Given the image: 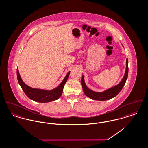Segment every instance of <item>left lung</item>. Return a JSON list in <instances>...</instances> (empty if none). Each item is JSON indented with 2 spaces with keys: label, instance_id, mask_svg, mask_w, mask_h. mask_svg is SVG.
Segmentation results:
<instances>
[{
  "label": "left lung",
  "instance_id": "8db88e82",
  "mask_svg": "<svg viewBox=\"0 0 148 148\" xmlns=\"http://www.w3.org/2000/svg\"><path fill=\"white\" fill-rule=\"evenodd\" d=\"M128 75V60L127 58L126 60V70L124 76L120 82L119 84L113 86L112 88L106 90L103 92H95L89 89L85 84L84 79V76L83 75L81 80V84L83 87V89L86 96L93 100H106L112 99L116 96L123 89V86L125 84Z\"/></svg>",
  "mask_w": 148,
  "mask_h": 148
}]
</instances>
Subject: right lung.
<instances>
[{
    "instance_id": "1",
    "label": "right lung",
    "mask_w": 148,
    "mask_h": 148,
    "mask_svg": "<svg viewBox=\"0 0 148 148\" xmlns=\"http://www.w3.org/2000/svg\"><path fill=\"white\" fill-rule=\"evenodd\" d=\"M70 73L71 71L68 73L62 82L57 88L51 90H47L32 88L25 84L21 79L18 69H16L18 81L23 90L28 98L39 103H48L59 98L62 94L64 85L68 79Z\"/></svg>"
}]
</instances>
